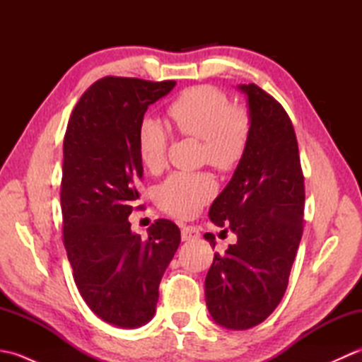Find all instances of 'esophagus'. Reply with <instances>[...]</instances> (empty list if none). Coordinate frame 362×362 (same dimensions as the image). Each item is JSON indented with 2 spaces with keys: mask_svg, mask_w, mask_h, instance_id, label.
<instances>
[{
  "mask_svg": "<svg viewBox=\"0 0 362 362\" xmlns=\"http://www.w3.org/2000/svg\"><path fill=\"white\" fill-rule=\"evenodd\" d=\"M199 236H201V233H199V230L193 226H185L182 228V241H193L197 240Z\"/></svg>",
  "mask_w": 362,
  "mask_h": 362,
  "instance_id": "esophagus-1",
  "label": "esophagus"
}]
</instances>
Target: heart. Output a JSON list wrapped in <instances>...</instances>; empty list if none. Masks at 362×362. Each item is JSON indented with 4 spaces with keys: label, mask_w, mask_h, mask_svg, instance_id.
I'll return each mask as SVG.
<instances>
[{
    "label": "heart",
    "mask_w": 362,
    "mask_h": 362,
    "mask_svg": "<svg viewBox=\"0 0 362 362\" xmlns=\"http://www.w3.org/2000/svg\"><path fill=\"white\" fill-rule=\"evenodd\" d=\"M175 129L182 135L202 140V158L222 173L241 163L250 140L249 112L230 105L224 91L213 86L191 87L168 107ZM143 165L156 173L166 163L169 130L160 119L144 117L136 134ZM216 193V182L209 173H173L156 191L158 205L169 214L189 218Z\"/></svg>",
    "instance_id": "heart-1"
}]
</instances>
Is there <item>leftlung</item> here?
Returning a JSON list of instances; mask_svg holds the SVG:
<instances>
[{"label": "left lung", "instance_id": "8db88e82", "mask_svg": "<svg viewBox=\"0 0 362 362\" xmlns=\"http://www.w3.org/2000/svg\"><path fill=\"white\" fill-rule=\"evenodd\" d=\"M238 88L247 96L250 140L210 209L211 222L227 224L238 241L214 253L205 300L216 324L247 329L271 316L286 292L303 232L305 185L286 110L255 83ZM204 236L214 249V235Z\"/></svg>", "mask_w": 362, "mask_h": 362}]
</instances>
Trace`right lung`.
Masks as SVG:
<instances>
[{
    "mask_svg": "<svg viewBox=\"0 0 362 362\" xmlns=\"http://www.w3.org/2000/svg\"><path fill=\"white\" fill-rule=\"evenodd\" d=\"M174 86L107 76L81 96L65 132L60 204L68 261L88 308L121 328L153 317L160 280L180 244L173 221L157 219L141 240L127 219L143 177L138 126Z\"/></svg>",
    "mask_w": 362,
    "mask_h": 362,
    "instance_id": "right-lung-1",
    "label": "right lung"
}]
</instances>
